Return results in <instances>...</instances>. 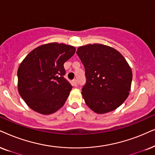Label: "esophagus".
<instances>
[{
    "label": "esophagus",
    "mask_w": 155,
    "mask_h": 155,
    "mask_svg": "<svg viewBox=\"0 0 155 155\" xmlns=\"http://www.w3.org/2000/svg\"><path fill=\"white\" fill-rule=\"evenodd\" d=\"M72 84H73V86H74V87H77L78 85V82H77V80L74 79L72 81Z\"/></svg>",
    "instance_id": "34e87169"
}]
</instances>
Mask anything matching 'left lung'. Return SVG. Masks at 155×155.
<instances>
[{"label":"left lung","mask_w":155,"mask_h":155,"mask_svg":"<svg viewBox=\"0 0 155 155\" xmlns=\"http://www.w3.org/2000/svg\"><path fill=\"white\" fill-rule=\"evenodd\" d=\"M85 68L87 83L81 94L87 105L97 114L111 111L130 94L132 71L118 51L106 45L79 46L76 51Z\"/></svg>","instance_id":"8db88e82"}]
</instances>
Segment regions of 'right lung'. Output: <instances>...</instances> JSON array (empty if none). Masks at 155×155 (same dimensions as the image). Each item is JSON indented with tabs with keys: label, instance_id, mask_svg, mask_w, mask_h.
<instances>
[{
	"label": "right lung",
	"instance_id": "obj_1",
	"mask_svg": "<svg viewBox=\"0 0 155 155\" xmlns=\"http://www.w3.org/2000/svg\"><path fill=\"white\" fill-rule=\"evenodd\" d=\"M75 51L70 45L48 43L34 48L22 61L18 90L31 109L48 115L64 105L72 87L64 77V64Z\"/></svg>",
	"mask_w": 155,
	"mask_h": 155
}]
</instances>
